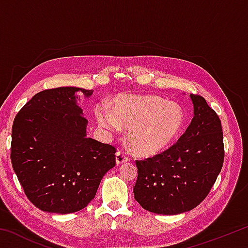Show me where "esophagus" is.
<instances>
[{
    "label": "esophagus",
    "instance_id": "1",
    "mask_svg": "<svg viewBox=\"0 0 248 248\" xmlns=\"http://www.w3.org/2000/svg\"><path fill=\"white\" fill-rule=\"evenodd\" d=\"M129 161V156H127L123 151H118L116 153V162L117 164H123V163H125Z\"/></svg>",
    "mask_w": 248,
    "mask_h": 248
}]
</instances>
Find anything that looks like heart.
<instances>
[{"label": "heart", "mask_w": 248, "mask_h": 248, "mask_svg": "<svg viewBox=\"0 0 248 248\" xmlns=\"http://www.w3.org/2000/svg\"><path fill=\"white\" fill-rule=\"evenodd\" d=\"M114 112L106 106L96 110L100 127L116 132L128 128V142L140 156H152L173 143L185 123L183 109L158 96L119 95Z\"/></svg>", "instance_id": "b5f03b06"}]
</instances>
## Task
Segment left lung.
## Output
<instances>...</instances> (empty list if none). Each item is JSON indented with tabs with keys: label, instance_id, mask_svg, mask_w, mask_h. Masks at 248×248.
Listing matches in <instances>:
<instances>
[{
	"label": "left lung",
	"instance_id": "1",
	"mask_svg": "<svg viewBox=\"0 0 248 248\" xmlns=\"http://www.w3.org/2000/svg\"><path fill=\"white\" fill-rule=\"evenodd\" d=\"M190 97L195 116L178 141L162 153L136 161L134 199L150 212L171 216L196 208L223 166L221 120L202 96Z\"/></svg>",
	"mask_w": 248,
	"mask_h": 248
}]
</instances>
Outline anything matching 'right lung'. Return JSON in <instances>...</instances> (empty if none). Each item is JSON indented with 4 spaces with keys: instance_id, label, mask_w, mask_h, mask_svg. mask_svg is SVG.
<instances>
[{
    "instance_id": "obj_1",
    "label": "right lung",
    "mask_w": 248,
    "mask_h": 248,
    "mask_svg": "<svg viewBox=\"0 0 248 248\" xmlns=\"http://www.w3.org/2000/svg\"><path fill=\"white\" fill-rule=\"evenodd\" d=\"M75 92H39L24 105L12 127L11 161L25 195L43 211L72 213L85 208L103 176L116 165V148L86 138L87 119Z\"/></svg>"
}]
</instances>
